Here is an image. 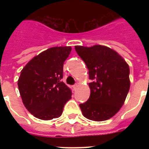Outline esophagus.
I'll return each mask as SVG.
<instances>
[{
    "label": "esophagus",
    "instance_id": "1",
    "mask_svg": "<svg viewBox=\"0 0 149 149\" xmlns=\"http://www.w3.org/2000/svg\"><path fill=\"white\" fill-rule=\"evenodd\" d=\"M77 86H78V85H77V84H74V86H73L74 90H76V89H77Z\"/></svg>",
    "mask_w": 149,
    "mask_h": 149
}]
</instances>
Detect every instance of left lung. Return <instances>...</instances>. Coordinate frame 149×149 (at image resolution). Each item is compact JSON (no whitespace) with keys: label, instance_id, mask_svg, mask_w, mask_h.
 Wrapping results in <instances>:
<instances>
[{"label":"left lung","instance_id":"1","mask_svg":"<svg viewBox=\"0 0 149 149\" xmlns=\"http://www.w3.org/2000/svg\"><path fill=\"white\" fill-rule=\"evenodd\" d=\"M89 69L90 96L80 104L86 119L101 122L118 113L130 89V68L116 51L104 45L74 47Z\"/></svg>","mask_w":149,"mask_h":149}]
</instances>
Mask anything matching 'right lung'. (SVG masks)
Masks as SVG:
<instances>
[{
    "label": "right lung",
    "mask_w": 149,
    "mask_h": 149,
    "mask_svg": "<svg viewBox=\"0 0 149 149\" xmlns=\"http://www.w3.org/2000/svg\"><path fill=\"white\" fill-rule=\"evenodd\" d=\"M72 48L53 47L34 56L21 72L18 86L24 105L36 118L51 120L63 113L72 90L61 79Z\"/></svg>",
    "instance_id": "right-lung-1"
}]
</instances>
